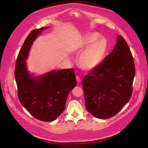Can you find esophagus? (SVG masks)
Segmentation results:
<instances>
[{"label":"esophagus","mask_w":148,"mask_h":148,"mask_svg":"<svg viewBox=\"0 0 148 148\" xmlns=\"http://www.w3.org/2000/svg\"><path fill=\"white\" fill-rule=\"evenodd\" d=\"M76 80H77V81L78 83V82H80V81H81V79H80V78H79L78 75L76 76Z\"/></svg>","instance_id":"obj_1"}]
</instances>
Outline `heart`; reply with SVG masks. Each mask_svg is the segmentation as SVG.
Segmentation results:
<instances>
[{
    "label": "heart",
    "instance_id": "obj_1",
    "mask_svg": "<svg viewBox=\"0 0 148 148\" xmlns=\"http://www.w3.org/2000/svg\"><path fill=\"white\" fill-rule=\"evenodd\" d=\"M98 33L87 34L82 40L78 53L82 52L78 58L80 67L84 70L90 71L98 66L104 58L108 44L105 38L99 37Z\"/></svg>",
    "mask_w": 148,
    "mask_h": 148
}]
</instances>
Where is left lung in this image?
Returning <instances> with one entry per match:
<instances>
[{"label": "left lung", "instance_id": "obj_1", "mask_svg": "<svg viewBox=\"0 0 148 148\" xmlns=\"http://www.w3.org/2000/svg\"><path fill=\"white\" fill-rule=\"evenodd\" d=\"M135 74L130 49L118 35L113 50L82 79L87 111L99 119L118 113L131 98Z\"/></svg>", "mask_w": 148, "mask_h": 148}]
</instances>
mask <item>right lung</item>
Returning <instances> with one entry per match:
<instances>
[{"label": "right lung", "mask_w": 148, "mask_h": 148, "mask_svg": "<svg viewBox=\"0 0 148 148\" xmlns=\"http://www.w3.org/2000/svg\"><path fill=\"white\" fill-rule=\"evenodd\" d=\"M47 28L34 29L30 32L19 51L14 71L21 104L34 118L45 122L54 121L64 111L67 97L77 85L72 69L53 70L36 77L29 71L26 61L32 44Z\"/></svg>", "instance_id": "right-lung-1"}]
</instances>
